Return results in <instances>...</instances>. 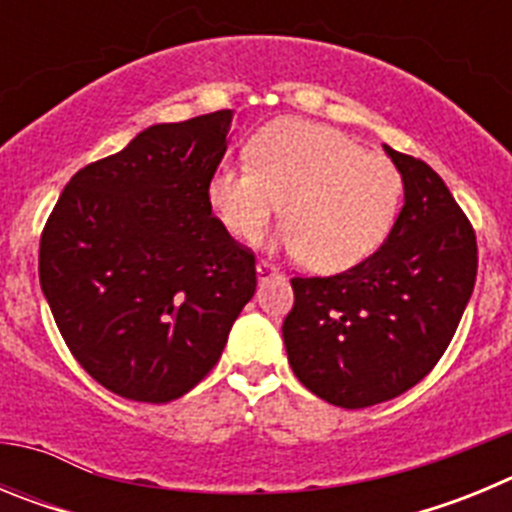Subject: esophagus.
I'll return each instance as SVG.
<instances>
[{"label":"esophagus","mask_w":512,"mask_h":512,"mask_svg":"<svg viewBox=\"0 0 512 512\" xmlns=\"http://www.w3.org/2000/svg\"><path fill=\"white\" fill-rule=\"evenodd\" d=\"M256 274H259L261 282H266V279L277 277V266L269 264V261H259V264H256Z\"/></svg>","instance_id":"34e87169"}]
</instances>
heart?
I'll use <instances>...</instances> for the list:
<instances>
[{
	"label": "heart",
	"instance_id": "heart-1",
	"mask_svg": "<svg viewBox=\"0 0 512 512\" xmlns=\"http://www.w3.org/2000/svg\"><path fill=\"white\" fill-rule=\"evenodd\" d=\"M248 166H220L207 200L233 238L259 241L282 205L284 243L312 271L366 259L390 233L402 176L382 153L318 122L279 120L253 135Z\"/></svg>",
	"mask_w": 512,
	"mask_h": 512
}]
</instances>
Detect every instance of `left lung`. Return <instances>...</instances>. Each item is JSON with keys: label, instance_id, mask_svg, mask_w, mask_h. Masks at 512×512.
Masks as SVG:
<instances>
[{"label": "left lung", "instance_id": "8db88e82", "mask_svg": "<svg viewBox=\"0 0 512 512\" xmlns=\"http://www.w3.org/2000/svg\"><path fill=\"white\" fill-rule=\"evenodd\" d=\"M405 205L387 241L330 277H292L282 336L292 372L346 410L387 402L449 348L477 279V235L441 176L392 151Z\"/></svg>", "mask_w": 512, "mask_h": 512}]
</instances>
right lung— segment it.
<instances>
[{
	"instance_id": "right-lung-1",
	"label": "right lung",
	"mask_w": 512,
	"mask_h": 512,
	"mask_svg": "<svg viewBox=\"0 0 512 512\" xmlns=\"http://www.w3.org/2000/svg\"><path fill=\"white\" fill-rule=\"evenodd\" d=\"M230 120L217 110L143 130L76 171L48 215L40 287L74 359L115 395H187L256 292V256L207 200Z\"/></svg>"
}]
</instances>
